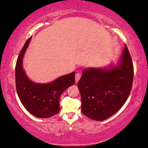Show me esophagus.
<instances>
[{
    "label": "esophagus",
    "instance_id": "esophagus-1",
    "mask_svg": "<svg viewBox=\"0 0 148 148\" xmlns=\"http://www.w3.org/2000/svg\"><path fill=\"white\" fill-rule=\"evenodd\" d=\"M81 76H82V74L79 73V72H77V73L76 74V75H75V79H76V82H77L79 81L80 77H81Z\"/></svg>",
    "mask_w": 148,
    "mask_h": 148
}]
</instances>
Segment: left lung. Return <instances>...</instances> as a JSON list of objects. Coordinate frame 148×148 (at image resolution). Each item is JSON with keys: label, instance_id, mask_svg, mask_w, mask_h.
<instances>
[{"label": "left lung", "instance_id": "1", "mask_svg": "<svg viewBox=\"0 0 148 148\" xmlns=\"http://www.w3.org/2000/svg\"><path fill=\"white\" fill-rule=\"evenodd\" d=\"M133 77V64L126 45L117 66L84 70L77 83L82 113L96 121L113 116L128 99Z\"/></svg>", "mask_w": 148, "mask_h": 148}]
</instances>
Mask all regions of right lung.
Masks as SVG:
<instances>
[{"instance_id": "right-lung-1", "label": "right lung", "mask_w": 148, "mask_h": 148, "mask_svg": "<svg viewBox=\"0 0 148 148\" xmlns=\"http://www.w3.org/2000/svg\"><path fill=\"white\" fill-rule=\"evenodd\" d=\"M31 37L27 40L17 57L16 86L22 104L29 113L39 118H47L60 111L59 99L65 89L75 83V72L59 77L49 84H35L26 76L22 66L25 53Z\"/></svg>"}]
</instances>
